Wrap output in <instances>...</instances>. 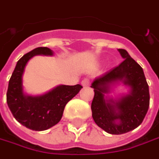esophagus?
Listing matches in <instances>:
<instances>
[{
  "mask_svg": "<svg viewBox=\"0 0 159 159\" xmlns=\"http://www.w3.org/2000/svg\"><path fill=\"white\" fill-rule=\"evenodd\" d=\"M82 85L84 87H87L89 86V84H90V80L88 79V78H84V79L82 81Z\"/></svg>",
  "mask_w": 159,
  "mask_h": 159,
  "instance_id": "esophagus-1",
  "label": "esophagus"
}]
</instances>
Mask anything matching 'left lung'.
Wrapping results in <instances>:
<instances>
[{
  "label": "left lung",
  "mask_w": 159,
  "mask_h": 159,
  "mask_svg": "<svg viewBox=\"0 0 159 159\" xmlns=\"http://www.w3.org/2000/svg\"><path fill=\"white\" fill-rule=\"evenodd\" d=\"M124 59L119 66L96 78L91 87L93 118L96 125L110 134H123L137 128L144 119L149 106L148 85L142 67L125 50L118 49ZM122 83L129 91L113 97V87Z\"/></svg>",
  "instance_id": "obj_1"
}]
</instances>
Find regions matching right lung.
Listing matches in <instances>:
<instances>
[{
  "mask_svg": "<svg viewBox=\"0 0 159 159\" xmlns=\"http://www.w3.org/2000/svg\"><path fill=\"white\" fill-rule=\"evenodd\" d=\"M47 47L34 49L17 62L7 92V103L16 120L33 131H44L59 123L66 103L79 93L82 85L60 84L41 95H29L24 92L23 75L27 62L36 55L53 56Z\"/></svg>",
  "mask_w": 159,
  "mask_h": 159,
  "instance_id": "1",
  "label": "right lung"
}]
</instances>
